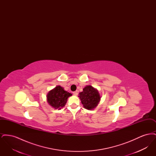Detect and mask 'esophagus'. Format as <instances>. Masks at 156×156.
<instances>
[{"label": "esophagus", "mask_w": 156, "mask_h": 156, "mask_svg": "<svg viewBox=\"0 0 156 156\" xmlns=\"http://www.w3.org/2000/svg\"><path fill=\"white\" fill-rule=\"evenodd\" d=\"M73 94L75 96H77L78 95V92L77 91H75L73 92Z\"/></svg>", "instance_id": "34e87169"}]
</instances>
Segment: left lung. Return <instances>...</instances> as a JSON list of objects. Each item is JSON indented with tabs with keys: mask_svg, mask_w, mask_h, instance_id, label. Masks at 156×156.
I'll list each match as a JSON object with an SVG mask.
<instances>
[{
	"mask_svg": "<svg viewBox=\"0 0 156 156\" xmlns=\"http://www.w3.org/2000/svg\"><path fill=\"white\" fill-rule=\"evenodd\" d=\"M78 97L83 108L90 111L96 108L101 98L98 90L89 85L83 88V91L79 94Z\"/></svg>",
	"mask_w": 156,
	"mask_h": 156,
	"instance_id": "8db88e82",
	"label": "left lung"
}]
</instances>
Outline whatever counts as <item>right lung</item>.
I'll return each instance as SVG.
<instances>
[{
	"label": "right lung",
	"instance_id": "right-lung-1",
	"mask_svg": "<svg viewBox=\"0 0 156 156\" xmlns=\"http://www.w3.org/2000/svg\"><path fill=\"white\" fill-rule=\"evenodd\" d=\"M71 96H72V94L65 90L60 85H58L48 92L47 101L53 108L59 110L66 105L68 98Z\"/></svg>",
	"mask_w": 156,
	"mask_h": 156
}]
</instances>
